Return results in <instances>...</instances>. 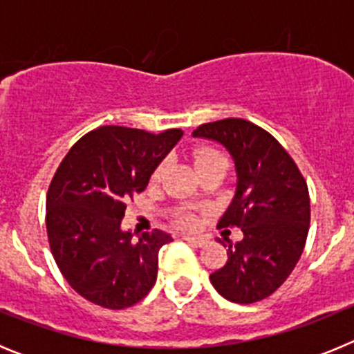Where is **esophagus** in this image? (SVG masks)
<instances>
[{
	"label": "esophagus",
	"mask_w": 354,
	"mask_h": 354,
	"mask_svg": "<svg viewBox=\"0 0 354 354\" xmlns=\"http://www.w3.org/2000/svg\"><path fill=\"white\" fill-rule=\"evenodd\" d=\"M184 241L192 243L195 246H204L205 245V237H195V236H183Z\"/></svg>",
	"instance_id": "34e87169"
}]
</instances>
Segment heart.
<instances>
[{
    "mask_svg": "<svg viewBox=\"0 0 354 354\" xmlns=\"http://www.w3.org/2000/svg\"><path fill=\"white\" fill-rule=\"evenodd\" d=\"M214 161H227V159L223 158V154H221V152H218L216 149H211V147H200V149L195 152L196 170H198L200 167H205V165H209V162H214ZM162 170H165V167H162V165L161 167H158V170L154 171V180L161 179ZM179 223L184 225V227H193V225H195V218H193L192 214H183L179 218Z\"/></svg>",
    "mask_w": 354,
    "mask_h": 354,
    "instance_id": "heart-1",
    "label": "heart"
}]
</instances>
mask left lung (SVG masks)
Listing matches in <instances>:
<instances>
[{
  "instance_id": "left-lung-1",
  "label": "left lung",
  "mask_w": 354,
  "mask_h": 354,
  "mask_svg": "<svg viewBox=\"0 0 354 354\" xmlns=\"http://www.w3.org/2000/svg\"><path fill=\"white\" fill-rule=\"evenodd\" d=\"M195 138L220 143L232 156L237 184L218 227H239L227 264L209 277L225 299L261 301L298 264L310 227V198L296 162L268 131L243 118L202 124Z\"/></svg>"
}]
</instances>
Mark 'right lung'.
<instances>
[{"label": "right lung", "instance_id": "1", "mask_svg": "<svg viewBox=\"0 0 354 354\" xmlns=\"http://www.w3.org/2000/svg\"><path fill=\"white\" fill-rule=\"evenodd\" d=\"M183 134L102 126L60 162L48 189L46 228L58 270L84 299L122 310L154 287L159 250L171 236L154 230L134 241L122 218Z\"/></svg>", "mask_w": 354, "mask_h": 354}]
</instances>
